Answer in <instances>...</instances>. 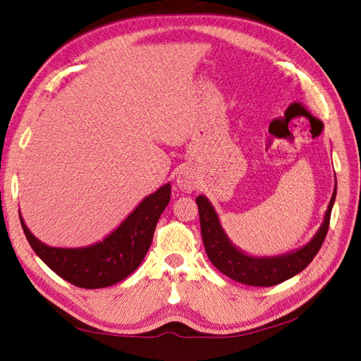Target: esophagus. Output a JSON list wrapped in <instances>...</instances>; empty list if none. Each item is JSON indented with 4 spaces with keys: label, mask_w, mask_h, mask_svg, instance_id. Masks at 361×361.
Masks as SVG:
<instances>
[{
    "label": "esophagus",
    "mask_w": 361,
    "mask_h": 361,
    "mask_svg": "<svg viewBox=\"0 0 361 361\" xmlns=\"http://www.w3.org/2000/svg\"><path fill=\"white\" fill-rule=\"evenodd\" d=\"M176 186H178L180 190L183 192H194L197 189V176L192 173V171H189V169H181L176 175Z\"/></svg>",
    "instance_id": "obj_1"
}]
</instances>
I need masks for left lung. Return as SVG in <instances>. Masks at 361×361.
I'll return each mask as SVG.
<instances>
[{
  "label": "left lung",
  "instance_id": "1",
  "mask_svg": "<svg viewBox=\"0 0 361 361\" xmlns=\"http://www.w3.org/2000/svg\"><path fill=\"white\" fill-rule=\"evenodd\" d=\"M335 197L336 185L324 214L323 224H321L317 234L307 243L293 251L286 252V255L257 257L237 248L229 240L224 226L220 224L216 208L208 200V197L198 195L197 206L198 212H200V228L206 255H208L209 260L217 270L226 274L228 278L245 283V286L271 287L276 286V283L293 278V276L301 273L312 262L313 257L319 251L321 245H323L329 229V221H331Z\"/></svg>",
  "mask_w": 361,
  "mask_h": 361
}]
</instances>
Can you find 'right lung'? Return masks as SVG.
I'll use <instances>...</instances> for the list:
<instances>
[{
  "instance_id": "right-lung-1",
  "label": "right lung",
  "mask_w": 361,
  "mask_h": 361,
  "mask_svg": "<svg viewBox=\"0 0 361 361\" xmlns=\"http://www.w3.org/2000/svg\"><path fill=\"white\" fill-rule=\"evenodd\" d=\"M171 202V183L147 195L113 231L88 247H51L29 231L20 214L23 231L35 255L54 273L80 288H104L126 279L147 255L158 219Z\"/></svg>"
}]
</instances>
